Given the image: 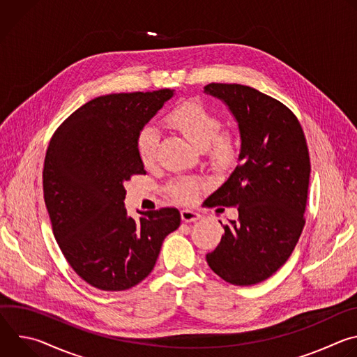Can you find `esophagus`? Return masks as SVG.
<instances>
[{"label":"esophagus","mask_w":357,"mask_h":357,"mask_svg":"<svg viewBox=\"0 0 357 357\" xmlns=\"http://www.w3.org/2000/svg\"><path fill=\"white\" fill-rule=\"evenodd\" d=\"M181 218L185 223H190V222H196L202 218V215L196 211H190V209H182L181 211Z\"/></svg>","instance_id":"34e87169"}]
</instances>
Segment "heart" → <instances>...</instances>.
I'll return each mask as SVG.
<instances>
[{"instance_id":"obj_1","label":"heart","mask_w":357,"mask_h":357,"mask_svg":"<svg viewBox=\"0 0 357 357\" xmlns=\"http://www.w3.org/2000/svg\"><path fill=\"white\" fill-rule=\"evenodd\" d=\"M167 124L182 134L193 146L203 151L209 161L218 168L233 165L238 157V142L231 131H220V119L195 101H186L174 109ZM160 144L158 130L152 126L144 127L137 137V151L141 162L151 167L155 162ZM197 183L182 179L169 186V193L179 202H190L197 193Z\"/></svg>"}]
</instances>
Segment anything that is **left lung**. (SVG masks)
<instances>
[{
  "mask_svg": "<svg viewBox=\"0 0 357 357\" xmlns=\"http://www.w3.org/2000/svg\"><path fill=\"white\" fill-rule=\"evenodd\" d=\"M205 93L227 106L241 141L238 165L209 196L212 206H236L238 219L223 226L206 260L230 284H259L288 260L302 233L311 175L307 139L294 113L256 89L211 83Z\"/></svg>",
  "mask_w": 357,
  "mask_h": 357,
  "instance_id": "left-lung-1",
  "label": "left lung"
}]
</instances>
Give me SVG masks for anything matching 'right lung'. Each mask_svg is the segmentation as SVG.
I'll return each mask as SVG.
<instances>
[{
	"instance_id": "right-lung-1",
	"label": "right lung",
	"mask_w": 357,
	"mask_h": 357,
	"mask_svg": "<svg viewBox=\"0 0 357 357\" xmlns=\"http://www.w3.org/2000/svg\"><path fill=\"white\" fill-rule=\"evenodd\" d=\"M175 90L100 96L70 114L49 142L43 197L65 259L87 284L124 291L154 268L175 208L127 215L126 182L145 174L137 137Z\"/></svg>"
}]
</instances>
